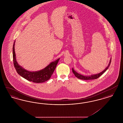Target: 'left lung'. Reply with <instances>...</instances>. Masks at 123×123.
I'll return each instance as SVG.
<instances>
[{"label":"left lung","mask_w":123,"mask_h":123,"mask_svg":"<svg viewBox=\"0 0 123 123\" xmlns=\"http://www.w3.org/2000/svg\"><path fill=\"white\" fill-rule=\"evenodd\" d=\"M111 58L110 59V62L109 63V64L108 65V66L106 67L105 68V69L104 70H103L102 72L99 73L98 74H93V75H91L90 76H83L82 74H80L79 73H78L77 72H76L75 70H74V69L72 68V72L73 73H74V74L75 75V76H76L77 78H78V79H82V80H93V79H96L97 78H98V77H99V76H101L103 74H104V73H105L106 70H107L110 65V64L111 63Z\"/></svg>","instance_id":"8db88e82"}]
</instances>
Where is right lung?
I'll use <instances>...</instances> for the list:
<instances>
[{"label":"right lung","mask_w":123,"mask_h":123,"mask_svg":"<svg viewBox=\"0 0 123 123\" xmlns=\"http://www.w3.org/2000/svg\"><path fill=\"white\" fill-rule=\"evenodd\" d=\"M15 41L14 42L13 47V59L14 67L18 74L30 82L35 83H41L48 80L52 76L60 58L52 62L45 68L41 70L36 71L26 70L18 64L17 61L16 53L15 52Z\"/></svg>","instance_id":"1"}]
</instances>
